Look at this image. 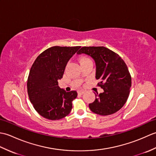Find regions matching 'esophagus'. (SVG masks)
<instances>
[{
  "label": "esophagus",
  "mask_w": 156,
  "mask_h": 156,
  "mask_svg": "<svg viewBox=\"0 0 156 156\" xmlns=\"http://www.w3.org/2000/svg\"><path fill=\"white\" fill-rule=\"evenodd\" d=\"M78 94H83L84 93V90H79L78 92Z\"/></svg>",
  "instance_id": "34e87169"
}]
</instances>
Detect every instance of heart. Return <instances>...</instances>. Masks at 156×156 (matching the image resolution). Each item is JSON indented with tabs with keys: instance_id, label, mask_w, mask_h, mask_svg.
Wrapping results in <instances>:
<instances>
[{
	"instance_id": "1",
	"label": "heart",
	"mask_w": 156,
	"mask_h": 156,
	"mask_svg": "<svg viewBox=\"0 0 156 156\" xmlns=\"http://www.w3.org/2000/svg\"><path fill=\"white\" fill-rule=\"evenodd\" d=\"M88 60H90V59L87 57H86V56H81V57L79 58V62H80V64H82V63H84Z\"/></svg>"
}]
</instances>
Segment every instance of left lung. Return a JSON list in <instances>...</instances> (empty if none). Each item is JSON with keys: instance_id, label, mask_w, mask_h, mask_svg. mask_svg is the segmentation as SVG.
I'll return each instance as SVG.
<instances>
[{"instance_id": "8db88e82", "label": "left lung", "mask_w": 156, "mask_h": 156, "mask_svg": "<svg viewBox=\"0 0 156 156\" xmlns=\"http://www.w3.org/2000/svg\"><path fill=\"white\" fill-rule=\"evenodd\" d=\"M77 54H87L94 59L96 78L100 80L98 86L104 90L89 104L90 110L102 116L120 110L127 102L131 87V76L123 59L103 46L82 47Z\"/></svg>"}]
</instances>
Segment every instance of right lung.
Instances as JSON below:
<instances>
[{
  "label": "right lung",
  "instance_id": "obj_1",
  "mask_svg": "<svg viewBox=\"0 0 156 156\" xmlns=\"http://www.w3.org/2000/svg\"><path fill=\"white\" fill-rule=\"evenodd\" d=\"M80 46H54L43 51L33 64L27 79L29 100L38 113L49 120L69 115L77 92H66L58 86L66 64Z\"/></svg>",
  "mask_w": 156,
  "mask_h": 156
}]
</instances>
